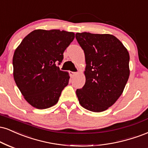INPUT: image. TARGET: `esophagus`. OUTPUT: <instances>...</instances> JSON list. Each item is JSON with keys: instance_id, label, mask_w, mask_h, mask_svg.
Returning <instances> with one entry per match:
<instances>
[{"instance_id": "obj_1", "label": "esophagus", "mask_w": 148, "mask_h": 148, "mask_svg": "<svg viewBox=\"0 0 148 148\" xmlns=\"http://www.w3.org/2000/svg\"><path fill=\"white\" fill-rule=\"evenodd\" d=\"M77 74H78L77 72H69V74H70V76H71V77H72V78L74 77V76H75Z\"/></svg>"}]
</instances>
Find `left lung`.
<instances>
[{"instance_id": "left-lung-1", "label": "left lung", "mask_w": 148, "mask_h": 148, "mask_svg": "<svg viewBox=\"0 0 148 148\" xmlns=\"http://www.w3.org/2000/svg\"><path fill=\"white\" fill-rule=\"evenodd\" d=\"M76 38L85 58V83L76 90L85 109L101 112L121 97L130 76L127 49L112 34L76 33Z\"/></svg>"}]
</instances>
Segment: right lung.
I'll use <instances>...</instances> for the list:
<instances>
[{
	"label": "right lung",
	"instance_id": "1",
	"mask_svg": "<svg viewBox=\"0 0 148 148\" xmlns=\"http://www.w3.org/2000/svg\"><path fill=\"white\" fill-rule=\"evenodd\" d=\"M75 34L59 29H36L26 36L14 51L13 75L24 99L34 108L47 109L58 103L68 85V72L57 65Z\"/></svg>",
	"mask_w": 148,
	"mask_h": 148
}]
</instances>
